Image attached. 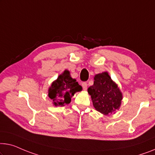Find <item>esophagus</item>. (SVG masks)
Returning <instances> with one entry per match:
<instances>
[{"label": "esophagus", "mask_w": 155, "mask_h": 155, "mask_svg": "<svg viewBox=\"0 0 155 155\" xmlns=\"http://www.w3.org/2000/svg\"><path fill=\"white\" fill-rule=\"evenodd\" d=\"M87 86V84L86 82H83L82 83V87H83V88H84V91H86Z\"/></svg>", "instance_id": "obj_1"}]
</instances>
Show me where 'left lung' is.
I'll use <instances>...</instances> for the list:
<instances>
[{
    "mask_svg": "<svg viewBox=\"0 0 155 155\" xmlns=\"http://www.w3.org/2000/svg\"><path fill=\"white\" fill-rule=\"evenodd\" d=\"M94 84L88 87L94 107L104 115L119 109L122 100V92L107 72L94 76Z\"/></svg>",
    "mask_w": 155,
    "mask_h": 155,
    "instance_id": "8db88e82",
    "label": "left lung"
}]
</instances>
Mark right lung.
Listing matches in <instances>:
<instances>
[{"instance_id":"right-lung-1","label":"right lung","mask_w":155,"mask_h":155,"mask_svg":"<svg viewBox=\"0 0 155 155\" xmlns=\"http://www.w3.org/2000/svg\"><path fill=\"white\" fill-rule=\"evenodd\" d=\"M81 90L82 87L76 79L70 77V71L64 70L57 80L52 83L51 86L48 89V97L52 100L55 107H63L70 104L71 97L76 92Z\"/></svg>"}]
</instances>
